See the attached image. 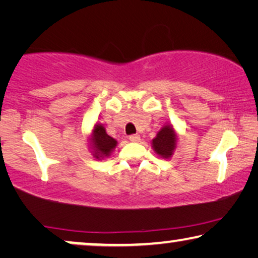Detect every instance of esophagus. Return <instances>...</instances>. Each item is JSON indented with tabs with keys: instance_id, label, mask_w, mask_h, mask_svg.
Here are the masks:
<instances>
[{
	"instance_id": "1",
	"label": "esophagus",
	"mask_w": 258,
	"mask_h": 258,
	"mask_svg": "<svg viewBox=\"0 0 258 258\" xmlns=\"http://www.w3.org/2000/svg\"><path fill=\"white\" fill-rule=\"evenodd\" d=\"M129 140L132 142H140V135L139 134H133V135L129 136Z\"/></svg>"
}]
</instances>
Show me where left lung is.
<instances>
[{
    "label": "left lung",
    "mask_w": 258,
    "mask_h": 258,
    "mask_svg": "<svg viewBox=\"0 0 258 258\" xmlns=\"http://www.w3.org/2000/svg\"><path fill=\"white\" fill-rule=\"evenodd\" d=\"M153 146L155 151L162 157L168 158L171 156L176 146V136L171 126L165 125L158 132L157 136L153 140Z\"/></svg>",
    "instance_id": "left-lung-1"
}]
</instances>
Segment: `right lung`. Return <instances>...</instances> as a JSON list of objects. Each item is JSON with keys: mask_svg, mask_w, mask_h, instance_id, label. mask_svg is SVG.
I'll use <instances>...</instances> for the list:
<instances>
[{"mask_svg": "<svg viewBox=\"0 0 258 258\" xmlns=\"http://www.w3.org/2000/svg\"><path fill=\"white\" fill-rule=\"evenodd\" d=\"M93 142L95 150H96L97 153L96 158H98V155L108 156L109 153L116 147V141L105 133V129L103 128V125L101 124L95 125L93 134Z\"/></svg>", "mask_w": 258, "mask_h": 258, "instance_id": "1", "label": "right lung"}]
</instances>
